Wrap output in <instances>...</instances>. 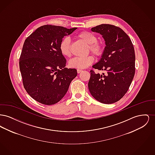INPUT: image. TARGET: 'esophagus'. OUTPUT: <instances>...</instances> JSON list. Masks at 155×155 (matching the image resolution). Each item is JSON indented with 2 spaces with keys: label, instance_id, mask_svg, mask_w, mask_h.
<instances>
[{
  "label": "esophagus",
  "instance_id": "esophagus-1",
  "mask_svg": "<svg viewBox=\"0 0 155 155\" xmlns=\"http://www.w3.org/2000/svg\"><path fill=\"white\" fill-rule=\"evenodd\" d=\"M82 71V70L81 69H77V73L79 74V73H81V72Z\"/></svg>",
  "mask_w": 155,
  "mask_h": 155
}]
</instances>
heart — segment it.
I'll return each mask as SVG.
<instances>
[{
  "instance_id": "heart-1",
  "label": "heart",
  "mask_w": 155,
  "mask_h": 155,
  "mask_svg": "<svg viewBox=\"0 0 155 155\" xmlns=\"http://www.w3.org/2000/svg\"><path fill=\"white\" fill-rule=\"evenodd\" d=\"M77 37L88 45L90 51L94 54L97 56L102 54L103 45L97 41V38L95 34L88 31H82L77 35ZM59 49L63 56L66 58L71 56L70 39L68 37H64L62 39L59 45ZM94 61V58L92 55H89L85 58H74L70 60L68 64L71 68H85L92 64Z\"/></svg>"
}]
</instances>
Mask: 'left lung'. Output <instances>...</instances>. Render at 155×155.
Returning <instances> with one entry per match:
<instances>
[{
	"instance_id": "1",
	"label": "left lung",
	"mask_w": 155,
	"mask_h": 155,
	"mask_svg": "<svg viewBox=\"0 0 155 155\" xmlns=\"http://www.w3.org/2000/svg\"><path fill=\"white\" fill-rule=\"evenodd\" d=\"M91 31L100 34L106 45L101 58L92 67L106 73L91 70L89 90L101 103H115L124 96L135 75L134 46L125 32L114 25L101 24Z\"/></svg>"
}]
</instances>
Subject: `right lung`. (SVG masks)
Returning <instances> with one entry per match:
<instances>
[{
    "label": "right lung",
    "instance_id": "1",
    "mask_svg": "<svg viewBox=\"0 0 155 155\" xmlns=\"http://www.w3.org/2000/svg\"><path fill=\"white\" fill-rule=\"evenodd\" d=\"M76 29L45 25L25 39L20 70L24 88L37 102L46 105L58 103L77 76L76 69L65 67L66 60L59 49L62 39Z\"/></svg>",
    "mask_w": 155,
    "mask_h": 155
}]
</instances>
